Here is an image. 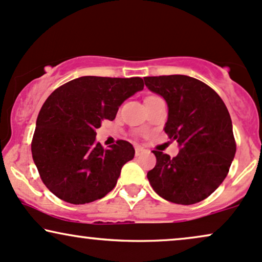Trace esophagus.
<instances>
[{
  "label": "esophagus",
  "instance_id": "34e87169",
  "mask_svg": "<svg viewBox=\"0 0 262 262\" xmlns=\"http://www.w3.org/2000/svg\"><path fill=\"white\" fill-rule=\"evenodd\" d=\"M145 151H146V150H145L144 147H141V146H139V145H137V146H135V156L143 155Z\"/></svg>",
  "mask_w": 262,
  "mask_h": 262
}]
</instances>
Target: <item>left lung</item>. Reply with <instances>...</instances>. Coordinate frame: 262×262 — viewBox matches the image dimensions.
I'll return each instance as SVG.
<instances>
[{
	"label": "left lung",
	"mask_w": 262,
	"mask_h": 262,
	"mask_svg": "<svg viewBox=\"0 0 262 262\" xmlns=\"http://www.w3.org/2000/svg\"><path fill=\"white\" fill-rule=\"evenodd\" d=\"M144 80L147 89L167 102L168 118L163 129L179 146L176 157L154 151L156 166L147 172V179L154 190L171 203H199L225 181L234 159L228 110L215 90L188 75Z\"/></svg>",
	"instance_id": "obj_1"
}]
</instances>
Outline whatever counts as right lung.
Wrapping results in <instances>:
<instances>
[{"label": "right lung", "mask_w": 262, "mask_h": 262, "mask_svg": "<svg viewBox=\"0 0 262 262\" xmlns=\"http://www.w3.org/2000/svg\"><path fill=\"white\" fill-rule=\"evenodd\" d=\"M144 89L141 78L80 77L47 97L36 119L31 154L49 190L80 205L108 194L135 150L125 140L110 149L96 141V129L113 121L119 106Z\"/></svg>", "instance_id": "add662e5"}]
</instances>
